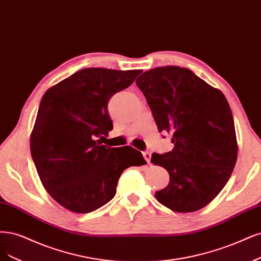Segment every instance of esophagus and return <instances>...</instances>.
<instances>
[{
    "label": "esophagus",
    "instance_id": "esophagus-1",
    "mask_svg": "<svg viewBox=\"0 0 261 261\" xmlns=\"http://www.w3.org/2000/svg\"><path fill=\"white\" fill-rule=\"evenodd\" d=\"M142 155L143 158H145V160L148 162V163H150V160H151V153L149 151H143L142 152Z\"/></svg>",
    "mask_w": 261,
    "mask_h": 261
}]
</instances>
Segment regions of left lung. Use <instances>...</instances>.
<instances>
[{
  "label": "left lung",
  "mask_w": 261,
  "mask_h": 261,
  "mask_svg": "<svg viewBox=\"0 0 261 261\" xmlns=\"http://www.w3.org/2000/svg\"><path fill=\"white\" fill-rule=\"evenodd\" d=\"M136 84L159 132L173 136L172 151L151 158L169 174L168 186L155 192L156 200L178 213L203 208L226 186L237 163L234 121L226 97L177 66L147 71Z\"/></svg>",
  "instance_id": "1"
}]
</instances>
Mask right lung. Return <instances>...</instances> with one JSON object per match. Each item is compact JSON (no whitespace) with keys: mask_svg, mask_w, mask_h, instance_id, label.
Here are the masks:
<instances>
[{"mask_svg":"<svg viewBox=\"0 0 261 261\" xmlns=\"http://www.w3.org/2000/svg\"><path fill=\"white\" fill-rule=\"evenodd\" d=\"M141 72L86 68L42 97L31 155L44 188L62 207L79 214L98 210L114 197L124 169L147 163L132 147L134 156L100 141L113 128L109 99Z\"/></svg>","mask_w":261,"mask_h":261,"instance_id":"right-lung-1","label":"right lung"}]
</instances>
